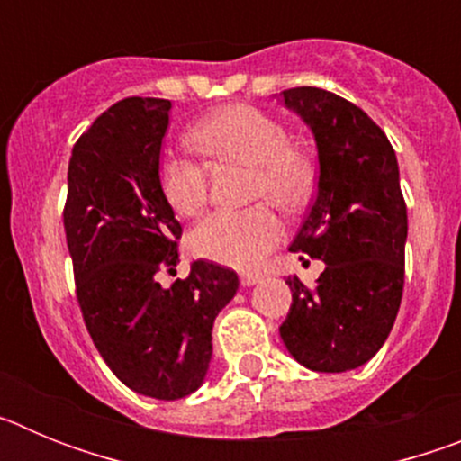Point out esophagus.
Listing matches in <instances>:
<instances>
[{"label": "esophagus", "mask_w": 461, "mask_h": 461, "mask_svg": "<svg viewBox=\"0 0 461 461\" xmlns=\"http://www.w3.org/2000/svg\"><path fill=\"white\" fill-rule=\"evenodd\" d=\"M240 281H242V286H254V284L260 281V275L258 272H242V275H240Z\"/></svg>", "instance_id": "esophagus-1"}]
</instances>
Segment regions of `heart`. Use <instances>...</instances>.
Listing matches in <instances>:
<instances>
[{
    "label": "heart",
    "instance_id": "heart-1",
    "mask_svg": "<svg viewBox=\"0 0 461 461\" xmlns=\"http://www.w3.org/2000/svg\"><path fill=\"white\" fill-rule=\"evenodd\" d=\"M189 142L212 166H249L247 210H217L191 230V249L228 267H254L284 235V223L270 203L295 212L316 186V164L307 149L288 142L286 126L254 105H226L189 129ZM158 189L182 217H194L210 195V166L186 154H166L157 168Z\"/></svg>",
    "mask_w": 461,
    "mask_h": 461
}]
</instances>
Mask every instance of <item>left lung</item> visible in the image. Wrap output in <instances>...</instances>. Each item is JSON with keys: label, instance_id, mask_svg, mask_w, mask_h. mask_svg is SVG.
<instances>
[{"label": "left lung", "instance_id": "8db88e82", "mask_svg": "<svg viewBox=\"0 0 461 461\" xmlns=\"http://www.w3.org/2000/svg\"><path fill=\"white\" fill-rule=\"evenodd\" d=\"M312 126L319 194L291 251L323 258L316 286L288 276L293 304L281 339L313 372H348L388 339L404 293L406 203L394 149L362 108L319 87L281 92Z\"/></svg>", "mask_w": 461, "mask_h": 461}]
</instances>
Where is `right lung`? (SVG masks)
Returning <instances> with one entry per match:
<instances>
[{
  "label": "right lung",
  "instance_id": "add662e5",
  "mask_svg": "<svg viewBox=\"0 0 461 461\" xmlns=\"http://www.w3.org/2000/svg\"><path fill=\"white\" fill-rule=\"evenodd\" d=\"M168 99L129 96L101 113L73 145L64 230L76 297L96 351L126 388L182 399L201 388L212 357V325L240 281L230 267L177 266L182 226L158 189Z\"/></svg>",
  "mask_w": 461,
  "mask_h": 461
}]
</instances>
